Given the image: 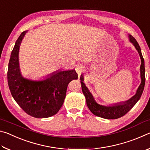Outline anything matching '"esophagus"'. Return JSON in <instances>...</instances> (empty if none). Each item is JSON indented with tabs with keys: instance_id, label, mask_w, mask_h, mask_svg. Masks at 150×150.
Returning <instances> with one entry per match:
<instances>
[{
	"instance_id": "obj_1",
	"label": "esophagus",
	"mask_w": 150,
	"mask_h": 150,
	"mask_svg": "<svg viewBox=\"0 0 150 150\" xmlns=\"http://www.w3.org/2000/svg\"><path fill=\"white\" fill-rule=\"evenodd\" d=\"M75 70L76 72L77 73V74L79 75H80L81 73H83V71H84V67H83L82 65H77V67H75Z\"/></svg>"
}]
</instances>
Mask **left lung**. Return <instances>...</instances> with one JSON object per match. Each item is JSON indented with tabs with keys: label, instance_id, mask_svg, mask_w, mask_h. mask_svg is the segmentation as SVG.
I'll use <instances>...</instances> for the list:
<instances>
[{
	"label": "left lung",
	"instance_id": "1",
	"mask_svg": "<svg viewBox=\"0 0 150 150\" xmlns=\"http://www.w3.org/2000/svg\"><path fill=\"white\" fill-rule=\"evenodd\" d=\"M130 38V41L135 46L136 49L139 53V57L141 59V66H140V77H141V84L139 86L138 90L136 91V95L132 96L130 99L123 103H119L118 104H115L112 106H103L98 105L96 103V101L94 99L93 96L89 91L86 87L83 81V76L81 75V88H82L83 93L84 94L86 98V102L88 108H89L91 112L99 117L106 118V119H117L122 117L126 115L128 112L131 110L132 108L136 105V103L140 98L141 96L143 93L144 85H145V65H144V59L142 56L140 47L137 42L136 39L131 35H129Z\"/></svg>",
	"mask_w": 150,
	"mask_h": 150
}]
</instances>
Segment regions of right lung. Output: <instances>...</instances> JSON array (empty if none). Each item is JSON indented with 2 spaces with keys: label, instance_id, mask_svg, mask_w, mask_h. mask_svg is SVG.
Returning <instances> with one entry per match:
<instances>
[{
  "label": "right lung",
  "instance_id": "obj_1",
  "mask_svg": "<svg viewBox=\"0 0 150 150\" xmlns=\"http://www.w3.org/2000/svg\"><path fill=\"white\" fill-rule=\"evenodd\" d=\"M27 31L17 39L9 60L7 79L9 89L15 101L28 115L35 118H48L58 112L63 105L68 84L78 78L75 69L52 73L43 81H32L20 73V45Z\"/></svg>",
  "mask_w": 150,
  "mask_h": 150
}]
</instances>
